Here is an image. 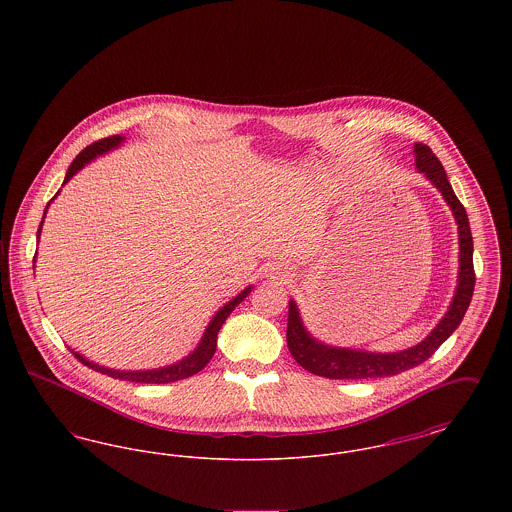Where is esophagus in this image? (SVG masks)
I'll list each match as a JSON object with an SVG mask.
<instances>
[{
  "label": "esophagus",
  "instance_id": "esophagus-1",
  "mask_svg": "<svg viewBox=\"0 0 512 512\" xmlns=\"http://www.w3.org/2000/svg\"><path fill=\"white\" fill-rule=\"evenodd\" d=\"M268 272H270L272 276H286V274H284L280 268H268Z\"/></svg>",
  "mask_w": 512,
  "mask_h": 512
}]
</instances>
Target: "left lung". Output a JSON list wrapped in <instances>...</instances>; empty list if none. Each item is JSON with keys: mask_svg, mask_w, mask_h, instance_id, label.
<instances>
[{"mask_svg": "<svg viewBox=\"0 0 512 512\" xmlns=\"http://www.w3.org/2000/svg\"><path fill=\"white\" fill-rule=\"evenodd\" d=\"M413 153L416 171L422 172L426 180H430L438 188L439 194L443 195L445 203L449 205L457 222L459 274H457V288L453 293V299L445 315L439 318L436 328L424 340L413 347H407L403 351H393V353H374L366 349L336 347V345H328L324 341L317 340L303 324L297 303L290 299L288 332H286L290 353L299 365L317 376L332 378V380L384 378V376H393L418 366L428 357H432L439 345L459 328L464 313L470 305L476 276H474V265H472L474 244H472L468 215L464 211L463 203L453 192L447 180V174L443 171L438 157L432 153V149L424 144H414Z\"/></svg>", "mask_w": 512, "mask_h": 512, "instance_id": "8db88e82", "label": "left lung"}]
</instances>
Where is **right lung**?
Returning a JSON list of instances; mask_svg holds the SVG:
<instances>
[{
  "mask_svg": "<svg viewBox=\"0 0 512 512\" xmlns=\"http://www.w3.org/2000/svg\"><path fill=\"white\" fill-rule=\"evenodd\" d=\"M122 144H124V136L117 134V136L99 140L96 144L82 149V151L76 155V159H74L73 163H71V167H69V171H67V176H65V180H63V186L73 178L76 172L80 171V169H84L88 163L96 161L101 155H105V153L117 149V147L122 146ZM57 195H59V192L51 197V201H53ZM51 201H49V203H51ZM49 203L46 205L44 217H42L40 228H38V242H40V232H42V226H44V219H46V213H48ZM34 263H36V255H34ZM251 290H253V286H247V288L238 293L236 297H232L228 303H224L219 311L213 315V318L209 320V324H207V328H205V332H203V336H201V340L197 343V347H195L194 351L188 353L186 357H182L180 361L172 363V365L159 366V368H146V370H119V368H109V366L98 365V363L86 359L84 355H80L78 351H74L73 349L74 357H76L78 361H82L88 368L96 370V372L107 374V376H111V378L128 380V382H140V384H169V382H176V380H184V378H188V376L197 374L201 368H205V365L211 361V357H213L215 351H217V336H219V330L222 328L224 320L230 317V313L244 301L245 297L251 293Z\"/></svg>",
  "mask_w": 512,
  "mask_h": 512,
  "instance_id": "1",
  "label": "right lung"
}]
</instances>
